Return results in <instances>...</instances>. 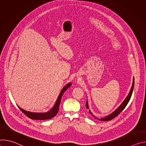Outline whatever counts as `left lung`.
I'll return each instance as SVG.
<instances>
[{"instance_id": "8db88e82", "label": "left lung", "mask_w": 146, "mask_h": 146, "mask_svg": "<svg viewBox=\"0 0 146 146\" xmlns=\"http://www.w3.org/2000/svg\"><path fill=\"white\" fill-rule=\"evenodd\" d=\"M134 84H135V80H134V77H133V83H132V87H131V89L129 92V94L128 95L127 97L125 98V99L124 100V101L121 103V105L113 112L111 114L104 117V118H102L101 119H99V120L100 121H110V120H111L112 119L114 118L115 117H116L125 108L127 105V104L128 103L131 98V96H132V92H133V87H134ZM86 108L87 109H88V102L87 101V103H86ZM89 112L90 114H92L91 112L90 111V110H89ZM92 116H94L92 114ZM96 119H98V118H96V117L94 116Z\"/></svg>"}]
</instances>
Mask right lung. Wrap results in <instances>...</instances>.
Masks as SVG:
<instances>
[{"label":"right lung","instance_id":"obj_1","mask_svg":"<svg viewBox=\"0 0 146 146\" xmlns=\"http://www.w3.org/2000/svg\"><path fill=\"white\" fill-rule=\"evenodd\" d=\"M72 84L70 83H68V84L65 86L63 89L62 90V91H60L58 99L55 103V105L54 106V107L52 108V109L51 110H50L49 111L47 112V113H32V112H29L28 111H26L25 110H23V109H21V108H19V109L21 110L23 113H24L27 117H28L29 118H30L32 119H38V120H45V119H51L52 118H53L54 117H55L56 114L58 113V111H59V105H60V100H61V98L62 95H63L64 93L65 92V91L71 86Z\"/></svg>","mask_w":146,"mask_h":146}]
</instances>
